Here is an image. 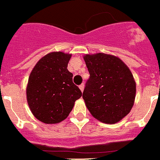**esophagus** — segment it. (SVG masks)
<instances>
[{
  "mask_svg": "<svg viewBox=\"0 0 160 160\" xmlns=\"http://www.w3.org/2000/svg\"><path fill=\"white\" fill-rule=\"evenodd\" d=\"M79 88H80V91H81V92H83V88H84V85H83V83H82V84H80V85L79 86Z\"/></svg>",
  "mask_w": 160,
  "mask_h": 160,
  "instance_id": "obj_1",
  "label": "esophagus"
}]
</instances>
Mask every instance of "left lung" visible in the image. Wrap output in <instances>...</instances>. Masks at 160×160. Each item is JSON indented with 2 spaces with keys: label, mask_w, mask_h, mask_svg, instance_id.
Segmentation results:
<instances>
[{
  "label": "left lung",
  "mask_w": 160,
  "mask_h": 160,
  "mask_svg": "<svg viewBox=\"0 0 160 160\" xmlns=\"http://www.w3.org/2000/svg\"><path fill=\"white\" fill-rule=\"evenodd\" d=\"M90 74L83 99L92 116L105 123L120 121L135 103L136 83L119 57L105 53L83 56Z\"/></svg>",
  "instance_id": "left-lung-1"
}]
</instances>
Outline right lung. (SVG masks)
Segmentation results:
<instances>
[{
  "mask_svg": "<svg viewBox=\"0 0 160 160\" xmlns=\"http://www.w3.org/2000/svg\"><path fill=\"white\" fill-rule=\"evenodd\" d=\"M72 54L52 52L36 64L28 77L27 102L38 120L48 124L58 123L68 116L75 101L82 96L68 70Z\"/></svg>",
  "mask_w": 160,
  "mask_h": 160,
  "instance_id": "obj_1",
  "label": "right lung"
}]
</instances>
